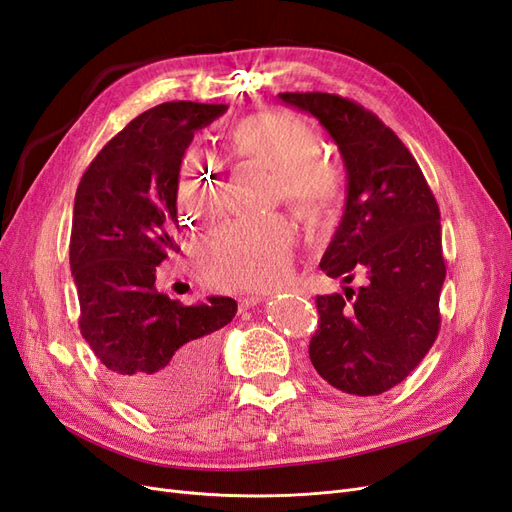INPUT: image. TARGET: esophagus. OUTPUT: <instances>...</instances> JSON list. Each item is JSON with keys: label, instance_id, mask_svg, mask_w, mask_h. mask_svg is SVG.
Here are the masks:
<instances>
[{"label": "esophagus", "instance_id": "1", "mask_svg": "<svg viewBox=\"0 0 512 512\" xmlns=\"http://www.w3.org/2000/svg\"><path fill=\"white\" fill-rule=\"evenodd\" d=\"M265 297H267V292H247V294H241V297H239V307L241 309L254 307L256 303H260Z\"/></svg>", "mask_w": 512, "mask_h": 512}]
</instances>
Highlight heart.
I'll return each mask as SVG.
<instances>
[{
  "label": "heart",
  "mask_w": 512,
  "mask_h": 512,
  "mask_svg": "<svg viewBox=\"0 0 512 512\" xmlns=\"http://www.w3.org/2000/svg\"><path fill=\"white\" fill-rule=\"evenodd\" d=\"M230 145L280 175L275 198L301 213L320 211L335 192V170L318 158L320 138L301 117L286 111L258 113L237 123ZM222 175L209 156L190 151L177 179V205L185 226L200 228L215 220L222 209ZM292 226L273 220L265 226L226 228L200 241L194 254L196 273L207 286L220 290H247L280 277L290 258Z\"/></svg>",
  "instance_id": "b5f03b06"
}]
</instances>
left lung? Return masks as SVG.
<instances>
[{
    "mask_svg": "<svg viewBox=\"0 0 512 512\" xmlns=\"http://www.w3.org/2000/svg\"><path fill=\"white\" fill-rule=\"evenodd\" d=\"M280 98L327 128L346 166V209L320 269L346 284L365 275L356 290L316 297L309 359L337 391L380 395L412 374L440 331L436 196L408 147L359 102L322 91Z\"/></svg>",
    "mask_w": 512,
    "mask_h": 512,
    "instance_id": "1",
    "label": "left lung"
}]
</instances>
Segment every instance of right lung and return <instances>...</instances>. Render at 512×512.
<instances>
[{
  "instance_id": "1",
  "label": "right lung",
  "mask_w": 512,
  "mask_h": 512,
  "mask_svg": "<svg viewBox=\"0 0 512 512\" xmlns=\"http://www.w3.org/2000/svg\"><path fill=\"white\" fill-rule=\"evenodd\" d=\"M226 108L185 100L149 108L102 147L74 198L70 269L81 333L115 389L158 418L181 416L209 395L213 335L237 314L230 297L183 305L156 290V267L179 252L185 149Z\"/></svg>"
}]
</instances>
